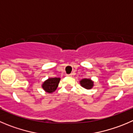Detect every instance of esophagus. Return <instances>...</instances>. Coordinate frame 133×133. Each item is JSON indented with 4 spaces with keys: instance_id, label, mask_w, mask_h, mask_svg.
Segmentation results:
<instances>
[{
    "instance_id": "obj_1",
    "label": "esophagus",
    "mask_w": 133,
    "mask_h": 133,
    "mask_svg": "<svg viewBox=\"0 0 133 133\" xmlns=\"http://www.w3.org/2000/svg\"><path fill=\"white\" fill-rule=\"evenodd\" d=\"M72 75H73V74H67V76H68V77H72Z\"/></svg>"
}]
</instances>
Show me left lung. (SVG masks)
Returning <instances> with one entry per match:
<instances>
[{"label": "left lung", "instance_id": "1", "mask_svg": "<svg viewBox=\"0 0 133 133\" xmlns=\"http://www.w3.org/2000/svg\"><path fill=\"white\" fill-rule=\"evenodd\" d=\"M80 83L83 87L86 89H90L93 87V82L89 79H82L80 81Z\"/></svg>", "mask_w": 133, "mask_h": 133}]
</instances>
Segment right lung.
<instances>
[{
	"label": "right lung",
	"instance_id": "add662e5",
	"mask_svg": "<svg viewBox=\"0 0 133 133\" xmlns=\"http://www.w3.org/2000/svg\"><path fill=\"white\" fill-rule=\"evenodd\" d=\"M59 80H60L59 78H49L48 80L44 81V83L43 84V89L48 93L53 92L56 89Z\"/></svg>",
	"mask_w": 133,
	"mask_h": 133
}]
</instances>
